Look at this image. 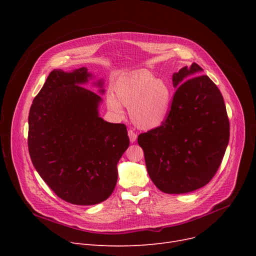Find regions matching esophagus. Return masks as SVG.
I'll return each instance as SVG.
<instances>
[{
	"label": "esophagus",
	"instance_id": "1",
	"mask_svg": "<svg viewBox=\"0 0 256 256\" xmlns=\"http://www.w3.org/2000/svg\"><path fill=\"white\" fill-rule=\"evenodd\" d=\"M128 134L130 141L132 143L136 142V140H137V134H136L135 132H134V130H130L128 132Z\"/></svg>",
	"mask_w": 256,
	"mask_h": 256
}]
</instances>
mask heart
I'll use <instances>...</instances> for the list:
<instances>
[{"label":"heart","mask_w":256,"mask_h":256,"mask_svg":"<svg viewBox=\"0 0 256 256\" xmlns=\"http://www.w3.org/2000/svg\"><path fill=\"white\" fill-rule=\"evenodd\" d=\"M116 98L108 104L117 115H122L124 104L130 108V119L141 130H152L162 124L170 110L171 89L162 78L142 70L130 74L116 89Z\"/></svg>","instance_id":"1"}]
</instances>
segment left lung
I'll return each instance as SVG.
<instances>
[{"label":"left lung","instance_id":"8db88e82","mask_svg":"<svg viewBox=\"0 0 256 256\" xmlns=\"http://www.w3.org/2000/svg\"><path fill=\"white\" fill-rule=\"evenodd\" d=\"M193 63L173 74L176 88L164 122L138 136L147 172L167 194L195 191L210 182L230 141V120L220 90Z\"/></svg>","mask_w":256,"mask_h":256}]
</instances>
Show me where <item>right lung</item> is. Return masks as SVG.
<instances>
[{"mask_svg":"<svg viewBox=\"0 0 256 256\" xmlns=\"http://www.w3.org/2000/svg\"><path fill=\"white\" fill-rule=\"evenodd\" d=\"M91 76L86 67L54 70L29 113L28 147L36 171L58 197L76 206L110 197L118 160L130 145L126 126L100 117L102 98L80 86ZM96 85L102 88V80Z\"/></svg>","mask_w":256,"mask_h":256,"instance_id":"obj_1","label":"right lung"}]
</instances>
